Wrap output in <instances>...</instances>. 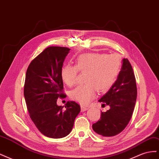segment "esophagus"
Segmentation results:
<instances>
[{
    "instance_id": "obj_1",
    "label": "esophagus",
    "mask_w": 159,
    "mask_h": 159,
    "mask_svg": "<svg viewBox=\"0 0 159 159\" xmlns=\"http://www.w3.org/2000/svg\"><path fill=\"white\" fill-rule=\"evenodd\" d=\"M88 109V106H85V105H81V111H85Z\"/></svg>"
}]
</instances>
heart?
I'll use <instances>...</instances> for the list:
<instances>
[{
  "mask_svg": "<svg viewBox=\"0 0 159 159\" xmlns=\"http://www.w3.org/2000/svg\"><path fill=\"white\" fill-rule=\"evenodd\" d=\"M121 61L116 54L99 53L84 54L78 57L75 66L67 64L61 70L64 82L71 87L81 72H85L84 85L71 91L70 98L81 105H87L99 92H106L112 87L121 70Z\"/></svg>",
  "mask_w": 159,
  "mask_h": 159,
  "instance_id": "obj_1",
  "label": "heart"
}]
</instances>
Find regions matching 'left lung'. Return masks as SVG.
Returning <instances> with one entry per match:
<instances>
[{"instance_id":"left-lung-1","label":"left lung","mask_w":159,"mask_h":159,"mask_svg":"<svg viewBox=\"0 0 159 159\" xmlns=\"http://www.w3.org/2000/svg\"><path fill=\"white\" fill-rule=\"evenodd\" d=\"M137 95L136 80L132 66L127 58L116 81L99 102L110 109L102 112L99 121L93 123V131L102 137H113L123 131L131 120Z\"/></svg>"}]
</instances>
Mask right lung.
<instances>
[{
    "label": "right lung",
    "instance_id": "add662e5",
    "mask_svg": "<svg viewBox=\"0 0 159 159\" xmlns=\"http://www.w3.org/2000/svg\"><path fill=\"white\" fill-rule=\"evenodd\" d=\"M70 50L66 47H48L26 70L24 95L27 109L37 129L48 137L68 135L80 112V105L75 102H67L64 111L56 103L58 98L66 97L61 70Z\"/></svg>",
    "mask_w": 159,
    "mask_h": 159
}]
</instances>
